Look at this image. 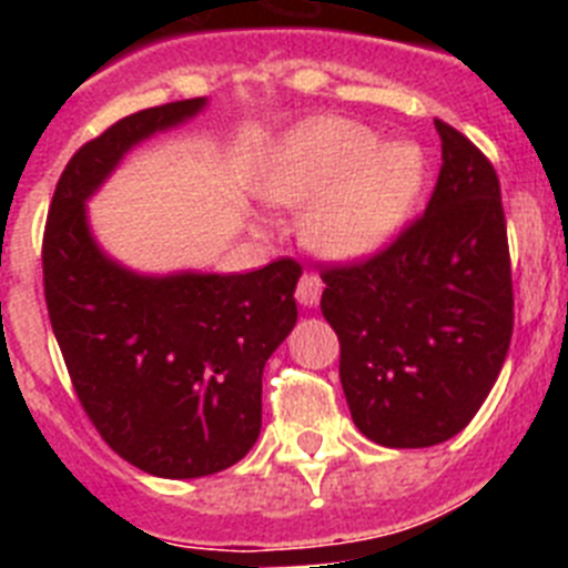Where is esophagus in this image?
<instances>
[{"label": "esophagus", "mask_w": 568, "mask_h": 568, "mask_svg": "<svg viewBox=\"0 0 568 568\" xmlns=\"http://www.w3.org/2000/svg\"><path fill=\"white\" fill-rule=\"evenodd\" d=\"M321 290H324V281L315 273H304L298 278V287H295V298H298V304H304V307H315L321 298Z\"/></svg>", "instance_id": "obj_1"}]
</instances>
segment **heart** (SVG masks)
I'll use <instances>...</instances> for the list:
<instances>
[{
    "instance_id": "1",
    "label": "heart",
    "mask_w": 568,
    "mask_h": 568,
    "mask_svg": "<svg viewBox=\"0 0 568 568\" xmlns=\"http://www.w3.org/2000/svg\"><path fill=\"white\" fill-rule=\"evenodd\" d=\"M424 162L409 144H378L346 119H313L281 142L264 199L304 207L301 239L324 258H364L384 247L413 207Z\"/></svg>"
}]
</instances>
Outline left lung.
<instances>
[{
	"instance_id": "8db88e82",
	"label": "left lung",
	"mask_w": 568,
	"mask_h": 568,
	"mask_svg": "<svg viewBox=\"0 0 568 568\" xmlns=\"http://www.w3.org/2000/svg\"><path fill=\"white\" fill-rule=\"evenodd\" d=\"M426 204L373 258L327 267L321 313L341 341L355 426L389 449L458 435L498 381L515 324L500 182L446 122Z\"/></svg>"
}]
</instances>
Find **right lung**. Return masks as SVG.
<instances>
[{"label": "right lung", "mask_w": 568, "mask_h": 568, "mask_svg": "<svg viewBox=\"0 0 568 568\" xmlns=\"http://www.w3.org/2000/svg\"><path fill=\"white\" fill-rule=\"evenodd\" d=\"M204 104L139 110L82 144L59 179L42 241L50 327L84 413L115 455L159 478L215 475L253 449L264 364L298 318V261L233 275H142L90 233L84 202L124 153Z\"/></svg>", "instance_id": "1"}]
</instances>
